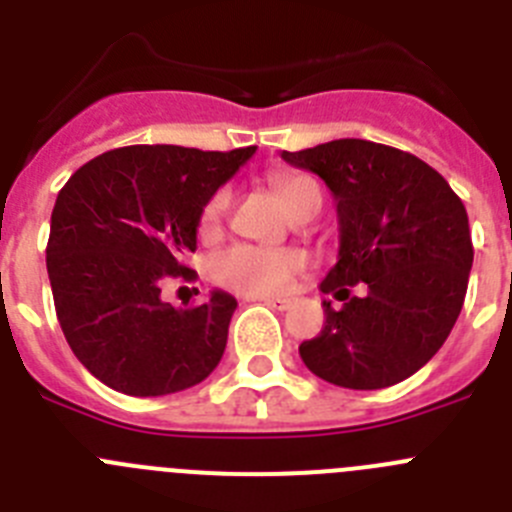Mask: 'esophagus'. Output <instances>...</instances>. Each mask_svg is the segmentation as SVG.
<instances>
[{
    "label": "esophagus",
    "mask_w": 512,
    "mask_h": 512,
    "mask_svg": "<svg viewBox=\"0 0 512 512\" xmlns=\"http://www.w3.org/2000/svg\"><path fill=\"white\" fill-rule=\"evenodd\" d=\"M259 302H264V305L274 307V310H287L289 305H292V300L289 297H256Z\"/></svg>",
    "instance_id": "1"
}]
</instances>
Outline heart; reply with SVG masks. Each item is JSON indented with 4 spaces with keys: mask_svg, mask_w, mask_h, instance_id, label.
I'll use <instances>...</instances> for the list:
<instances>
[{
    "mask_svg": "<svg viewBox=\"0 0 512 512\" xmlns=\"http://www.w3.org/2000/svg\"><path fill=\"white\" fill-rule=\"evenodd\" d=\"M271 184L279 192L284 205L295 210L305 194L318 189L310 176L302 174H274ZM230 194L225 189L215 192L205 202L200 212V233L212 235L220 228L225 210H228ZM305 269V253L297 248H269L251 246V243H238V246L225 248L212 259V279L220 287H228L233 292H241L246 297H269L279 295L289 287L295 274Z\"/></svg>",
    "mask_w": 512,
    "mask_h": 512,
    "instance_id": "b5f03b06",
    "label": "heart"
}]
</instances>
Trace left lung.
<instances>
[{
    "instance_id": "1",
    "label": "left lung",
    "mask_w": 512,
    "mask_h": 512,
    "mask_svg": "<svg viewBox=\"0 0 512 512\" xmlns=\"http://www.w3.org/2000/svg\"><path fill=\"white\" fill-rule=\"evenodd\" d=\"M282 158L318 174L336 197V266L320 289V336L300 343L315 377L348 390L408 379L449 338L474 261L464 202L418 156L372 140L341 138ZM351 286L365 292L350 295Z\"/></svg>"
}]
</instances>
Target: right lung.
I'll return each instance as SVG.
<instances>
[{"instance_id":"obj_1","label":"right lung","mask_w":512,"mask_h":512,"mask_svg":"<svg viewBox=\"0 0 512 512\" xmlns=\"http://www.w3.org/2000/svg\"><path fill=\"white\" fill-rule=\"evenodd\" d=\"M253 153L125 146L63 184L45 266L63 336L99 382L158 397L200 384L220 364L235 297L212 292L176 310L161 287L197 279L184 256L197 248L202 207Z\"/></svg>"}]
</instances>
